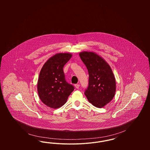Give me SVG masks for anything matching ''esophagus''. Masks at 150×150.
I'll return each instance as SVG.
<instances>
[{
	"instance_id": "esophagus-1",
	"label": "esophagus",
	"mask_w": 150,
	"mask_h": 150,
	"mask_svg": "<svg viewBox=\"0 0 150 150\" xmlns=\"http://www.w3.org/2000/svg\"><path fill=\"white\" fill-rule=\"evenodd\" d=\"M75 88H76V89H78L79 88V86H80V85H79V84H76L75 85Z\"/></svg>"
}]
</instances>
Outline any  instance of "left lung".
I'll return each mask as SVG.
<instances>
[{
    "mask_svg": "<svg viewBox=\"0 0 150 150\" xmlns=\"http://www.w3.org/2000/svg\"><path fill=\"white\" fill-rule=\"evenodd\" d=\"M89 73V86L85 95L94 106L102 108L111 101L116 92V80L107 62L93 52L79 53Z\"/></svg>",
    "mask_w": 150,
    "mask_h": 150,
    "instance_id": "8db88e82",
    "label": "left lung"
}]
</instances>
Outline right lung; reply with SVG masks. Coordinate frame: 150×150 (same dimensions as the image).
Returning <instances> with one entry per match:
<instances>
[{"instance_id": "obj_1", "label": "right lung", "mask_w": 150, "mask_h": 150, "mask_svg": "<svg viewBox=\"0 0 150 150\" xmlns=\"http://www.w3.org/2000/svg\"><path fill=\"white\" fill-rule=\"evenodd\" d=\"M69 53H59L43 65L39 76L37 89L44 104L52 108L62 106L74 89L65 80L63 68L71 58Z\"/></svg>"}]
</instances>
